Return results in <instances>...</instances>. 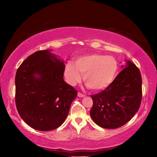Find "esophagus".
<instances>
[{"label":"esophagus","instance_id":"34e87169","mask_svg":"<svg viewBox=\"0 0 157 157\" xmlns=\"http://www.w3.org/2000/svg\"><path fill=\"white\" fill-rule=\"evenodd\" d=\"M78 97L83 98V97H84L85 95H84V94H82V93H80V92H78Z\"/></svg>","mask_w":157,"mask_h":157}]
</instances>
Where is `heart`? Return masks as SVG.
Listing matches in <instances>:
<instances>
[{"instance_id":"b5f03b06","label":"heart","mask_w":157,"mask_h":157,"mask_svg":"<svg viewBox=\"0 0 157 157\" xmlns=\"http://www.w3.org/2000/svg\"><path fill=\"white\" fill-rule=\"evenodd\" d=\"M118 62L111 56L102 54L87 55L75 60V65L67 64L65 76L70 85L75 86L81 80V73L85 84L94 91L104 90L111 85L117 74Z\"/></svg>"}]
</instances>
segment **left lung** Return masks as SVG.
Wrapping results in <instances>:
<instances>
[{
	"label": "left lung",
	"instance_id": "1",
	"mask_svg": "<svg viewBox=\"0 0 157 157\" xmlns=\"http://www.w3.org/2000/svg\"><path fill=\"white\" fill-rule=\"evenodd\" d=\"M122 71L109 87L92 95L90 114L93 121L106 129L125 125L138 112L142 101V77L139 69L125 60Z\"/></svg>",
	"mask_w": 157,
	"mask_h": 157
}]
</instances>
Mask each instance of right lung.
<instances>
[{"mask_svg":"<svg viewBox=\"0 0 157 157\" xmlns=\"http://www.w3.org/2000/svg\"><path fill=\"white\" fill-rule=\"evenodd\" d=\"M51 51L29 56L15 75L17 109L23 121L39 131L61 126L78 94L63 79L64 62Z\"/></svg>","mask_w":157,"mask_h":157,"instance_id":"obj_1","label":"right lung"}]
</instances>
